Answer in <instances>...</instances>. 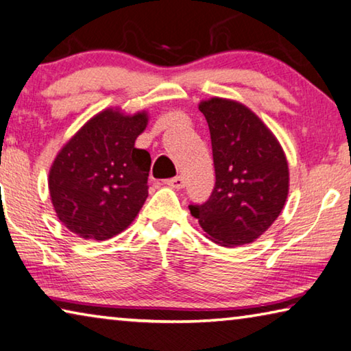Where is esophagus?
Segmentation results:
<instances>
[{
	"label": "esophagus",
	"instance_id": "34e87169",
	"mask_svg": "<svg viewBox=\"0 0 351 351\" xmlns=\"http://www.w3.org/2000/svg\"><path fill=\"white\" fill-rule=\"evenodd\" d=\"M165 183H166V185H168V186L174 188V189H182L183 186H185V179H183L182 176H177V177H174V179L166 180Z\"/></svg>",
	"mask_w": 351,
	"mask_h": 351
}]
</instances>
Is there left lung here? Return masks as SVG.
<instances>
[{"label": "left lung", "mask_w": 351, "mask_h": 351, "mask_svg": "<svg viewBox=\"0 0 351 351\" xmlns=\"http://www.w3.org/2000/svg\"><path fill=\"white\" fill-rule=\"evenodd\" d=\"M208 123L216 185L204 205H189L205 237L223 247L256 241L277 221L289 193V166L274 132L243 102H199Z\"/></svg>", "instance_id": "obj_1"}]
</instances>
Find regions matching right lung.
Wrapping results in <instances>:
<instances>
[{"instance_id":"right-lung-1","label":"right lung","mask_w":351,"mask_h":351,"mask_svg":"<svg viewBox=\"0 0 351 351\" xmlns=\"http://www.w3.org/2000/svg\"><path fill=\"white\" fill-rule=\"evenodd\" d=\"M147 123V110L128 114L121 107H107L57 152L48 176L51 204L79 238L110 239L140 213L147 199L151 155L136 149L135 141Z\"/></svg>"}]
</instances>
